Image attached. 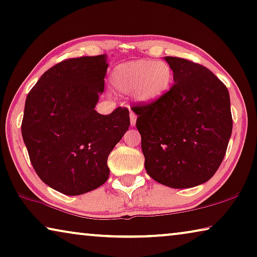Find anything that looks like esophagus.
Here are the masks:
<instances>
[{
  "instance_id": "obj_1",
  "label": "esophagus",
  "mask_w": 257,
  "mask_h": 257,
  "mask_svg": "<svg viewBox=\"0 0 257 257\" xmlns=\"http://www.w3.org/2000/svg\"><path fill=\"white\" fill-rule=\"evenodd\" d=\"M136 118H137V116H136L135 113H133V112L130 113V123H132V125H135Z\"/></svg>"
}]
</instances>
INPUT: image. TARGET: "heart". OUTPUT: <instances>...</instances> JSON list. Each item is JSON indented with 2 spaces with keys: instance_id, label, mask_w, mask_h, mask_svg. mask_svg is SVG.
<instances>
[{
  "instance_id": "1",
  "label": "heart",
  "mask_w": 257,
  "mask_h": 257,
  "mask_svg": "<svg viewBox=\"0 0 257 257\" xmlns=\"http://www.w3.org/2000/svg\"><path fill=\"white\" fill-rule=\"evenodd\" d=\"M174 74L165 61L135 60L117 64L109 83L120 93H130L141 104H156L165 98L173 84Z\"/></svg>"
}]
</instances>
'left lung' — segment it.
Masks as SVG:
<instances>
[{"label":"left lung","mask_w":257,"mask_h":257,"mask_svg":"<svg viewBox=\"0 0 257 257\" xmlns=\"http://www.w3.org/2000/svg\"><path fill=\"white\" fill-rule=\"evenodd\" d=\"M174 85L156 104L135 107L147 173L170 188L202 185L223 162L232 134L226 86L209 69L165 56Z\"/></svg>","instance_id":"8db88e82"}]
</instances>
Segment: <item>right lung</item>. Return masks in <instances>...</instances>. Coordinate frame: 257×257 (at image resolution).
<instances>
[{
  "instance_id": "1",
  "label": "right lung",
  "mask_w": 257,
  "mask_h": 257,
  "mask_svg": "<svg viewBox=\"0 0 257 257\" xmlns=\"http://www.w3.org/2000/svg\"><path fill=\"white\" fill-rule=\"evenodd\" d=\"M106 54L62 61L26 97L22 135L46 185L64 195L89 193L107 181V158L130 125L129 110H95L108 68Z\"/></svg>"
}]
</instances>
